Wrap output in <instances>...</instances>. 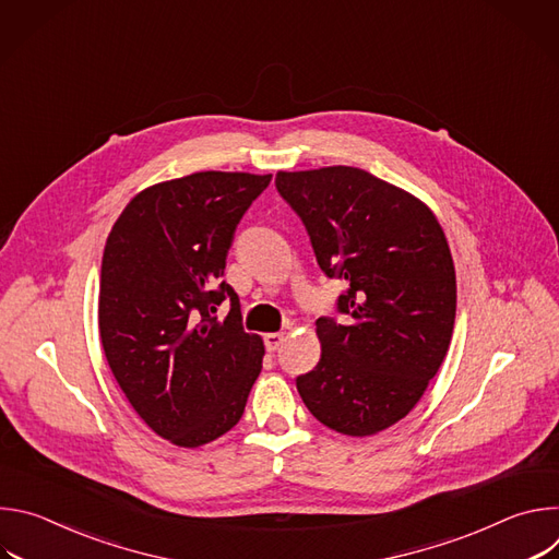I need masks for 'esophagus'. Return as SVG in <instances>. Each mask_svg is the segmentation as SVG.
I'll use <instances>...</instances> for the list:
<instances>
[{
    "instance_id": "34e87169",
    "label": "esophagus",
    "mask_w": 559,
    "mask_h": 559,
    "mask_svg": "<svg viewBox=\"0 0 559 559\" xmlns=\"http://www.w3.org/2000/svg\"><path fill=\"white\" fill-rule=\"evenodd\" d=\"M283 341H285V334H283V332H270V334H265V347H267V352H276V349L283 345Z\"/></svg>"
}]
</instances>
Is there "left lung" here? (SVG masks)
<instances>
[{
    "label": "left lung",
    "mask_w": 559,
    "mask_h": 559,
    "mask_svg": "<svg viewBox=\"0 0 559 559\" xmlns=\"http://www.w3.org/2000/svg\"><path fill=\"white\" fill-rule=\"evenodd\" d=\"M321 270L347 281L318 318L321 360L296 378L311 416L362 438L403 420L438 373L455 323V267L436 214L360 168L278 173Z\"/></svg>",
    "instance_id": "obj_1"
}]
</instances>
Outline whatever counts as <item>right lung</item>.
<instances>
[{
	"label": "right lung",
	"mask_w": 559,
	"mask_h": 559,
	"mask_svg": "<svg viewBox=\"0 0 559 559\" xmlns=\"http://www.w3.org/2000/svg\"><path fill=\"white\" fill-rule=\"evenodd\" d=\"M272 175L194 173L141 190L112 225L99 278L106 360L141 420L177 447L227 433L265 347L223 281L234 229ZM223 299L230 311L213 313Z\"/></svg>",
	"instance_id": "right-lung-1"
}]
</instances>
